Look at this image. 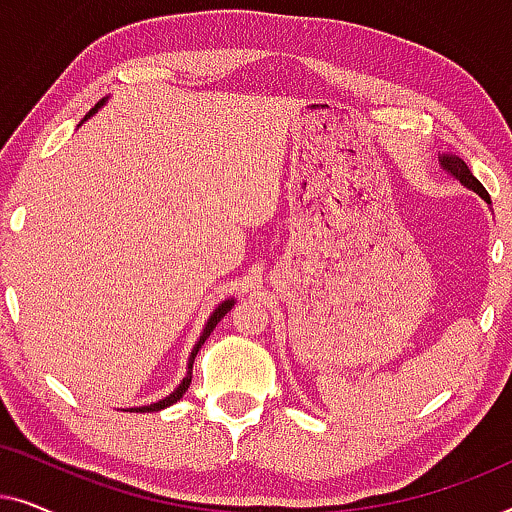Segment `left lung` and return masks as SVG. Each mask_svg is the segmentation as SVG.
<instances>
[{
	"label": "left lung",
	"mask_w": 512,
	"mask_h": 512,
	"mask_svg": "<svg viewBox=\"0 0 512 512\" xmlns=\"http://www.w3.org/2000/svg\"><path fill=\"white\" fill-rule=\"evenodd\" d=\"M438 163H440V170H443L445 174H450L452 179H457L461 186L468 188V191L478 193L480 198L487 202L489 209H492V200H489V193L485 191V186H482L480 181L473 177V172L468 170V165L464 163V160H461L459 156H454V153H440Z\"/></svg>",
	"instance_id": "obj_1"
}]
</instances>
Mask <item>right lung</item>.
Returning <instances> with one entry per match:
<instances>
[{
	"mask_svg": "<svg viewBox=\"0 0 512 512\" xmlns=\"http://www.w3.org/2000/svg\"><path fill=\"white\" fill-rule=\"evenodd\" d=\"M107 100H109V97H104V100H100V102H97V104H95V107L88 111V116H86V118H83V121H88V118H90V116H93V114H97V111H100V109L104 107V104H107ZM83 121H81V123H83ZM233 305H235V298H226V300H221V303L214 307V312H212V314H209V319H207V324H205V328H202V333H200V338H198V342H195V345H193V349H191V354H188V366H186V375H184V377H181V382L177 384V387H174V389L170 391V394H167L165 398H160V401H156V403H151V405H142V408H130V412H158V410H165V408H170V405H172V403H177V401H179V398L186 394L188 384H191V370H193V361H195V354H198V352H200V347H202V345H205V340L209 338V333H212V331H214V328H216V324H219V321H221L223 317H226V314L230 312V307H233Z\"/></svg>",
	"mask_w": 512,
	"mask_h": 512,
	"instance_id": "obj_1",
	"label": "right lung"
}]
</instances>
